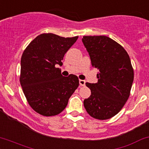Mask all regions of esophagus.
<instances>
[{"label":"esophagus","instance_id":"obj_1","mask_svg":"<svg viewBox=\"0 0 149 149\" xmlns=\"http://www.w3.org/2000/svg\"><path fill=\"white\" fill-rule=\"evenodd\" d=\"M79 84L81 86H85L86 85V81L83 80H79Z\"/></svg>","mask_w":149,"mask_h":149}]
</instances>
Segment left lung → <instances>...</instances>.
<instances>
[{
	"instance_id": "1",
	"label": "left lung",
	"mask_w": 149,
	"mask_h": 149,
	"mask_svg": "<svg viewBox=\"0 0 149 149\" xmlns=\"http://www.w3.org/2000/svg\"><path fill=\"white\" fill-rule=\"evenodd\" d=\"M82 42L93 67L99 70L97 83H86L91 95L83 104L93 118L108 120L120 112L130 97L134 81L130 56L120 44L106 36H84Z\"/></svg>"
}]
</instances>
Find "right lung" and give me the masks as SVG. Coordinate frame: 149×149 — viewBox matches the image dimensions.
Returning <instances> with one entry per match:
<instances>
[{"mask_svg": "<svg viewBox=\"0 0 149 149\" xmlns=\"http://www.w3.org/2000/svg\"><path fill=\"white\" fill-rule=\"evenodd\" d=\"M78 37L41 34L23 52L19 82L30 107L41 115L50 117L61 113L79 86L77 76H63L56 67L62 66L65 54Z\"/></svg>", "mask_w": 149, "mask_h": 149, "instance_id": "add662e5", "label": "right lung"}]
</instances>
